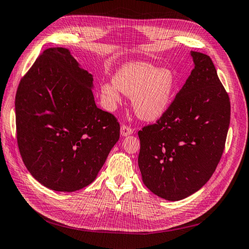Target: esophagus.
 <instances>
[{
	"mask_svg": "<svg viewBox=\"0 0 249 249\" xmlns=\"http://www.w3.org/2000/svg\"><path fill=\"white\" fill-rule=\"evenodd\" d=\"M134 132L133 129H131L130 126H126L125 124H123L122 127H120V135H122L123 137L125 136H129V135H132Z\"/></svg>",
	"mask_w": 249,
	"mask_h": 249,
	"instance_id": "1",
	"label": "esophagus"
}]
</instances>
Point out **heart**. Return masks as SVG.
I'll return each mask as SVG.
<instances>
[{"label": "heart", "instance_id": "1", "mask_svg": "<svg viewBox=\"0 0 249 249\" xmlns=\"http://www.w3.org/2000/svg\"><path fill=\"white\" fill-rule=\"evenodd\" d=\"M176 76L169 69H159L146 62L124 64L113 78V83L101 86L102 99L107 107L122 103V92L133 97L137 116L145 122L160 119L170 107Z\"/></svg>", "mask_w": 249, "mask_h": 249}]
</instances>
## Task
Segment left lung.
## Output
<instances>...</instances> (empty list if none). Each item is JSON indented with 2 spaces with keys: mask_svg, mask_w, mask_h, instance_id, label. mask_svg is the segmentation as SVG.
I'll use <instances>...</instances> for the list:
<instances>
[{
  "mask_svg": "<svg viewBox=\"0 0 249 249\" xmlns=\"http://www.w3.org/2000/svg\"><path fill=\"white\" fill-rule=\"evenodd\" d=\"M194 69L167 112L138 132V165L144 185L170 201L198 191L224 149L231 103L211 58L190 52Z\"/></svg>",
  "mask_w": 249,
  "mask_h": 249,
  "instance_id": "obj_1",
  "label": "left lung"
}]
</instances>
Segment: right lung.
I'll return each mask as SVG.
<instances>
[{
	"label": "right lung",
	"mask_w": 249,
	"mask_h": 249,
	"mask_svg": "<svg viewBox=\"0 0 249 249\" xmlns=\"http://www.w3.org/2000/svg\"><path fill=\"white\" fill-rule=\"evenodd\" d=\"M93 76L63 48L43 51L16 96L19 153L44 187L73 192L95 179L119 139V124L97 108Z\"/></svg>",
	"instance_id": "right-lung-1"
}]
</instances>
